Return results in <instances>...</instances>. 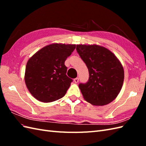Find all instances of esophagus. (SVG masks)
Segmentation results:
<instances>
[{
    "label": "esophagus",
    "mask_w": 146,
    "mask_h": 146,
    "mask_svg": "<svg viewBox=\"0 0 146 146\" xmlns=\"http://www.w3.org/2000/svg\"><path fill=\"white\" fill-rule=\"evenodd\" d=\"M79 82V78H76L74 79V82H75V83H77Z\"/></svg>",
    "instance_id": "1"
}]
</instances>
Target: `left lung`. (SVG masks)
<instances>
[{
    "instance_id": "left-lung-1",
    "label": "left lung",
    "mask_w": 146,
    "mask_h": 146,
    "mask_svg": "<svg viewBox=\"0 0 146 146\" xmlns=\"http://www.w3.org/2000/svg\"><path fill=\"white\" fill-rule=\"evenodd\" d=\"M76 51L89 71V80L79 88L90 104L103 106L114 100L122 89L124 71L109 49L97 44H77Z\"/></svg>"
}]
</instances>
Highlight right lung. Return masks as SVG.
<instances>
[{"instance_id":"right-lung-1","label":"right lung","mask_w":146,"mask_h":146,"mask_svg":"<svg viewBox=\"0 0 146 146\" xmlns=\"http://www.w3.org/2000/svg\"><path fill=\"white\" fill-rule=\"evenodd\" d=\"M76 44L52 43L39 49L27 61L24 81L37 100L49 103L63 97L72 80L66 76L64 61Z\"/></svg>"}]
</instances>
